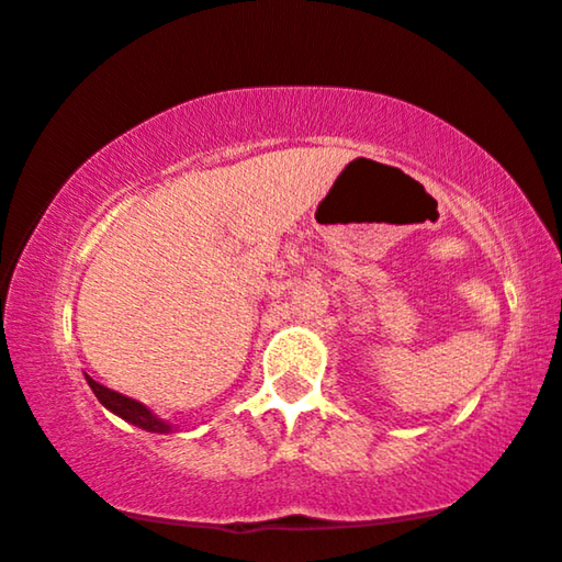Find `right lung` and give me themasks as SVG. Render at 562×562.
Instances as JSON below:
<instances>
[{"label":"right lung","instance_id":"1","mask_svg":"<svg viewBox=\"0 0 562 562\" xmlns=\"http://www.w3.org/2000/svg\"><path fill=\"white\" fill-rule=\"evenodd\" d=\"M87 383H89V387H92V393L97 395V401H100L104 408H110L112 414H117L120 418H125V422H128V424H136L138 429L156 431V434L171 431V426L167 422H161V418H156L151 411L144 406V403L133 401V398H128V395H123V393L110 391V387L100 385L92 378H87Z\"/></svg>","mask_w":562,"mask_h":562}]
</instances>
